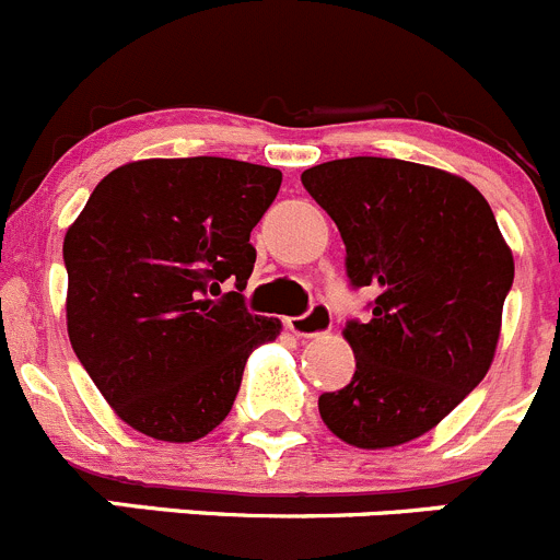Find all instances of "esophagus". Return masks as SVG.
<instances>
[{
    "mask_svg": "<svg viewBox=\"0 0 560 560\" xmlns=\"http://www.w3.org/2000/svg\"><path fill=\"white\" fill-rule=\"evenodd\" d=\"M285 327L294 335H300V338H318V335L332 329V316H329V311L324 305H313L305 316L285 318Z\"/></svg>",
    "mask_w": 560,
    "mask_h": 560,
    "instance_id": "obj_1",
    "label": "esophagus"
}]
</instances>
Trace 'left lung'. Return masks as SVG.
<instances>
[{"mask_svg": "<svg viewBox=\"0 0 560 560\" xmlns=\"http://www.w3.org/2000/svg\"><path fill=\"white\" fill-rule=\"evenodd\" d=\"M302 184L338 225L351 285L376 291L374 316L343 329L354 376L318 412L354 448L412 443L487 376L514 255L487 197L445 170L354 156Z\"/></svg>", "mask_w": 560, "mask_h": 560, "instance_id": "obj_1", "label": "left lung"}]
</instances>
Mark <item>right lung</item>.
I'll return each mask as SVG.
<instances>
[{
    "instance_id": "1",
    "label": "right lung",
    "mask_w": 560,
    "mask_h": 560,
    "mask_svg": "<svg viewBox=\"0 0 560 560\" xmlns=\"http://www.w3.org/2000/svg\"><path fill=\"white\" fill-rule=\"evenodd\" d=\"M283 173L220 156L112 170L68 228V338L115 415L162 443H195L228 418L244 363L280 335L253 316L249 233ZM233 279L236 292L221 294Z\"/></svg>"
}]
</instances>
